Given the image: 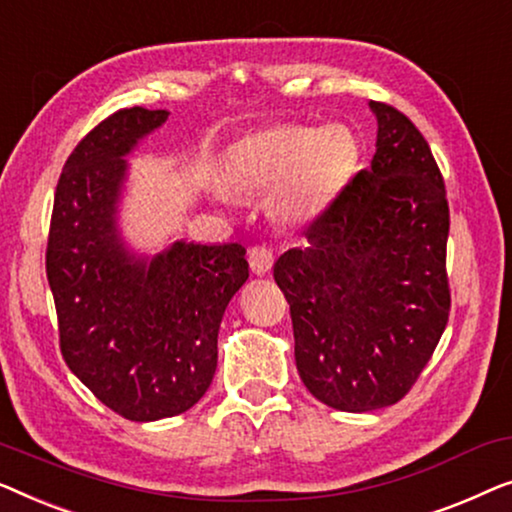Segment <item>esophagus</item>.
Here are the masks:
<instances>
[{"mask_svg": "<svg viewBox=\"0 0 512 512\" xmlns=\"http://www.w3.org/2000/svg\"><path fill=\"white\" fill-rule=\"evenodd\" d=\"M248 262H250V269H253V273H257V276H264V273H269V269L273 266V250L266 246L250 248Z\"/></svg>", "mask_w": 512, "mask_h": 512, "instance_id": "obj_1", "label": "esophagus"}]
</instances>
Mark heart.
Here are the masks:
<instances>
[{"label": "heart", "instance_id": "b5f03b06", "mask_svg": "<svg viewBox=\"0 0 512 512\" xmlns=\"http://www.w3.org/2000/svg\"><path fill=\"white\" fill-rule=\"evenodd\" d=\"M359 160L355 134L343 125H280L234 143L225 176L236 190L276 194L273 211L285 222H308L343 190Z\"/></svg>", "mask_w": 512, "mask_h": 512}]
</instances>
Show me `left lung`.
Wrapping results in <instances>:
<instances>
[{"instance_id":"8db88e82","label":"left lung","mask_w":512,"mask_h":512,"mask_svg":"<svg viewBox=\"0 0 512 512\" xmlns=\"http://www.w3.org/2000/svg\"><path fill=\"white\" fill-rule=\"evenodd\" d=\"M376 155L273 264L290 304L308 392L345 413L408 394L450 315V211L438 164L413 122L371 102Z\"/></svg>"}]
</instances>
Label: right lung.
<instances>
[{
    "label": "right lung",
    "instance_id": "obj_1",
    "mask_svg": "<svg viewBox=\"0 0 512 512\" xmlns=\"http://www.w3.org/2000/svg\"><path fill=\"white\" fill-rule=\"evenodd\" d=\"M169 111L120 109L64 162L46 248L60 350L74 376L132 422L192 408L218 366L225 308L248 280L241 243L176 241L134 255L118 229L127 160Z\"/></svg>",
    "mask_w": 512,
    "mask_h": 512
}]
</instances>
